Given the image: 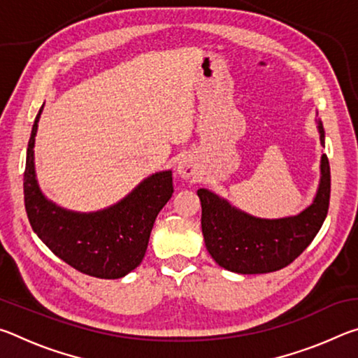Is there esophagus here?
Listing matches in <instances>:
<instances>
[{
	"label": "esophagus",
	"mask_w": 358,
	"mask_h": 358,
	"mask_svg": "<svg viewBox=\"0 0 358 358\" xmlns=\"http://www.w3.org/2000/svg\"><path fill=\"white\" fill-rule=\"evenodd\" d=\"M178 173L183 178H192L197 175V164L192 157H185L178 162Z\"/></svg>",
	"instance_id": "34e87169"
}]
</instances>
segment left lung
Segmentation results:
<instances>
[{"instance_id": "8db88e82", "label": "left lung", "mask_w": 358, "mask_h": 358, "mask_svg": "<svg viewBox=\"0 0 358 358\" xmlns=\"http://www.w3.org/2000/svg\"><path fill=\"white\" fill-rule=\"evenodd\" d=\"M320 143L324 128L319 123ZM320 185L314 202L300 215L282 220H259L235 210L207 189H199L202 203V234L211 257L226 270L241 275L281 270L310 246L322 227L330 203V164L320 162Z\"/></svg>"}]
</instances>
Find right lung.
<instances>
[{
	"instance_id": "right-lung-1",
	"label": "right lung",
	"mask_w": 358,
	"mask_h": 358,
	"mask_svg": "<svg viewBox=\"0 0 358 358\" xmlns=\"http://www.w3.org/2000/svg\"><path fill=\"white\" fill-rule=\"evenodd\" d=\"M42 107L34 120L23 173L28 221L55 256L80 273L117 280L141 265L156 216L173 194L172 172L142 181L128 197L96 213H72L48 202L34 177V137Z\"/></svg>"
}]
</instances>
